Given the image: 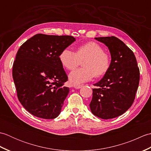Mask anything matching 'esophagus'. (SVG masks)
<instances>
[{"instance_id":"esophagus-1","label":"esophagus","mask_w":151,"mask_h":151,"mask_svg":"<svg viewBox=\"0 0 151 151\" xmlns=\"http://www.w3.org/2000/svg\"><path fill=\"white\" fill-rule=\"evenodd\" d=\"M82 85H75L74 86V88H76V89H80L81 87H82Z\"/></svg>"}]
</instances>
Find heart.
<instances>
[{"label":"heart","instance_id":"b5f03b06","mask_svg":"<svg viewBox=\"0 0 151 151\" xmlns=\"http://www.w3.org/2000/svg\"><path fill=\"white\" fill-rule=\"evenodd\" d=\"M59 59L63 67L73 70L79 65L81 61L83 67L74 70L69 74V78L73 84H79L90 81L95 76L101 77L108 72L110 67V56L100 45L89 41L76 48V52L69 49L61 52Z\"/></svg>","mask_w":151,"mask_h":151}]
</instances>
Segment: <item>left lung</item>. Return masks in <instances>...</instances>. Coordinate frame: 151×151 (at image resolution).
I'll list each match as a JSON object with an SVG mask.
<instances>
[{"instance_id": "obj_1", "label": "left lung", "mask_w": 151, "mask_h": 151, "mask_svg": "<svg viewBox=\"0 0 151 151\" xmlns=\"http://www.w3.org/2000/svg\"><path fill=\"white\" fill-rule=\"evenodd\" d=\"M104 43L111 54L110 69L94 86L89 104L95 116L103 119L117 117L130 108L139 82V69L132 50L115 36L95 37Z\"/></svg>"}]
</instances>
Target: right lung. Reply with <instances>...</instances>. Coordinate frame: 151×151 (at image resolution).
Wrapping results in <instances>:
<instances>
[{
	"label": "right lung",
	"instance_id": "add662e5",
	"mask_svg": "<svg viewBox=\"0 0 151 151\" xmlns=\"http://www.w3.org/2000/svg\"><path fill=\"white\" fill-rule=\"evenodd\" d=\"M75 41L70 36L38 34L18 50L13 78L19 102L34 116L51 119L59 115L69 92L59 56Z\"/></svg>",
	"mask_w": 151,
	"mask_h": 151
}]
</instances>
